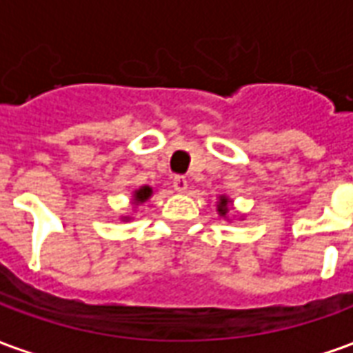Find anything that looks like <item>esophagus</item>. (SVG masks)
<instances>
[{
  "label": "esophagus",
  "mask_w": 353,
  "mask_h": 353,
  "mask_svg": "<svg viewBox=\"0 0 353 353\" xmlns=\"http://www.w3.org/2000/svg\"><path fill=\"white\" fill-rule=\"evenodd\" d=\"M187 187H189V181H187V177H183V176L174 177V189H176L177 192H185V191H187Z\"/></svg>",
  "instance_id": "34e87169"
}]
</instances>
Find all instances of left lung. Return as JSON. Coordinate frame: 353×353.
Instances as JSON below:
<instances>
[{"instance_id":"1","label":"left lung","mask_w":353,"mask_h":353,"mask_svg":"<svg viewBox=\"0 0 353 353\" xmlns=\"http://www.w3.org/2000/svg\"><path fill=\"white\" fill-rule=\"evenodd\" d=\"M229 210H230V200L227 199V196H219V202H217V212H219V215L227 217Z\"/></svg>"}]
</instances>
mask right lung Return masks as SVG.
<instances>
[{
  "label": "right lung",
  "mask_w": 353,
  "mask_h": 353,
  "mask_svg": "<svg viewBox=\"0 0 353 353\" xmlns=\"http://www.w3.org/2000/svg\"><path fill=\"white\" fill-rule=\"evenodd\" d=\"M153 194V189L151 187H139L138 191L134 192V204H141V202H145L149 196Z\"/></svg>",
  "instance_id": "right-lung-1"
}]
</instances>
